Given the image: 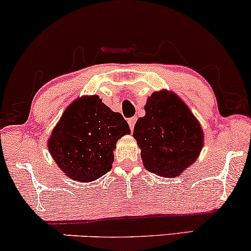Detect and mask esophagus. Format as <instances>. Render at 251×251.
I'll list each match as a JSON object with an SVG mask.
<instances>
[{"label":"esophagus","mask_w":251,"mask_h":251,"mask_svg":"<svg viewBox=\"0 0 251 251\" xmlns=\"http://www.w3.org/2000/svg\"><path fill=\"white\" fill-rule=\"evenodd\" d=\"M136 121H137V119H136V117H131V119L128 120V125H129V126H130V130H134V126H135Z\"/></svg>","instance_id":"esophagus-1"}]
</instances>
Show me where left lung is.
Segmentation results:
<instances>
[{
	"label": "left lung",
	"mask_w": 251,
	"mask_h": 251,
	"mask_svg": "<svg viewBox=\"0 0 251 251\" xmlns=\"http://www.w3.org/2000/svg\"><path fill=\"white\" fill-rule=\"evenodd\" d=\"M136 122L134 134L144 168L163 178L178 177L196 163L203 147L197 117L176 93L153 92Z\"/></svg>",
	"instance_id": "1"
}]
</instances>
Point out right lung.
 I'll return each instance as SVG.
<instances>
[{"instance_id": "right-lung-1", "label": "right lung", "mask_w": 251, "mask_h": 251, "mask_svg": "<svg viewBox=\"0 0 251 251\" xmlns=\"http://www.w3.org/2000/svg\"><path fill=\"white\" fill-rule=\"evenodd\" d=\"M130 134L128 123L98 95H83L67 106L48 140L51 157L67 177L91 182L109 172L116 142Z\"/></svg>"}]
</instances>
